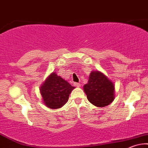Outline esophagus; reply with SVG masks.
Here are the masks:
<instances>
[{
	"mask_svg": "<svg viewBox=\"0 0 148 148\" xmlns=\"http://www.w3.org/2000/svg\"><path fill=\"white\" fill-rule=\"evenodd\" d=\"M74 86H76V87H80V84L78 83H74Z\"/></svg>",
	"mask_w": 148,
	"mask_h": 148,
	"instance_id": "esophagus-1",
	"label": "esophagus"
}]
</instances>
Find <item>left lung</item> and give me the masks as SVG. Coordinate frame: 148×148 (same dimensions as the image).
Instances as JSON below:
<instances>
[{"instance_id":"8db88e82","label":"left lung","mask_w":148,"mask_h":148,"mask_svg":"<svg viewBox=\"0 0 148 148\" xmlns=\"http://www.w3.org/2000/svg\"><path fill=\"white\" fill-rule=\"evenodd\" d=\"M83 89L88 100L98 107L108 106L115 99V85L105 74L99 71L91 72Z\"/></svg>"}]
</instances>
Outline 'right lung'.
Returning a JSON list of instances; mask_svg holds the SVG:
<instances>
[{
  "label": "right lung",
  "mask_w": 148,
  "mask_h": 148,
  "mask_svg": "<svg viewBox=\"0 0 148 148\" xmlns=\"http://www.w3.org/2000/svg\"><path fill=\"white\" fill-rule=\"evenodd\" d=\"M74 88L56 72H52L40 87L43 103L52 109L62 107L68 101Z\"/></svg>",
  "instance_id": "add662e5"
}]
</instances>
